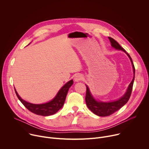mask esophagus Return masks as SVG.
Wrapping results in <instances>:
<instances>
[{"instance_id": "esophagus-1", "label": "esophagus", "mask_w": 149, "mask_h": 149, "mask_svg": "<svg viewBox=\"0 0 149 149\" xmlns=\"http://www.w3.org/2000/svg\"><path fill=\"white\" fill-rule=\"evenodd\" d=\"M83 79V76L80 74H77L75 77H74V81L75 82H78V81H81Z\"/></svg>"}]
</instances>
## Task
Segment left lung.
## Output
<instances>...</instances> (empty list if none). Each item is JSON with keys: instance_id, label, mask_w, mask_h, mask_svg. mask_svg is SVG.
I'll return each instance as SVG.
<instances>
[{"instance_id": "obj_1", "label": "left lung", "mask_w": 149, "mask_h": 149, "mask_svg": "<svg viewBox=\"0 0 149 149\" xmlns=\"http://www.w3.org/2000/svg\"><path fill=\"white\" fill-rule=\"evenodd\" d=\"M109 39L111 42V46L113 48L118 50L123 51L127 55V56L129 57L131 61V62L132 63L134 77L132 82L129 84L128 88H127L125 94L120 99L114 101L105 102L97 101L93 97L88 86H86L87 91H86V102L87 107L93 113L100 117H105V116H109L111 115L112 114H113L114 113H115L116 111L120 109L123 106H124L127 102H128L132 92L134 77H135V68L133 64L132 59L130 57V55L128 53L126 52V51L120 45V44L116 40H114L113 38L111 37H109Z\"/></svg>"}]
</instances>
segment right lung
<instances>
[{"instance_id": "obj_1", "label": "right lung", "mask_w": 149, "mask_h": 149, "mask_svg": "<svg viewBox=\"0 0 149 149\" xmlns=\"http://www.w3.org/2000/svg\"><path fill=\"white\" fill-rule=\"evenodd\" d=\"M72 84L73 80L71 79L60 89L53 100L48 102L42 104H35L28 102L20 98L15 89V91L18 99L31 112L39 116H49L55 114L62 107L65 102L68 90L71 87Z\"/></svg>"}]
</instances>
